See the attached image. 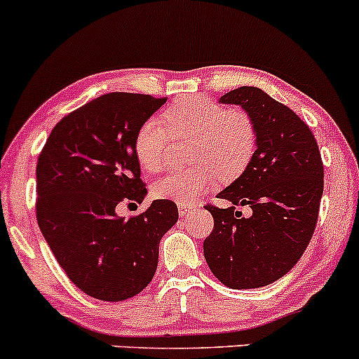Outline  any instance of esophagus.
<instances>
[{"instance_id": "34e87169", "label": "esophagus", "mask_w": 359, "mask_h": 359, "mask_svg": "<svg viewBox=\"0 0 359 359\" xmlns=\"http://www.w3.org/2000/svg\"><path fill=\"white\" fill-rule=\"evenodd\" d=\"M193 210H195V207H191V205H180L178 207L180 217H188Z\"/></svg>"}]
</instances>
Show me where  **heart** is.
Masks as SVG:
<instances>
[{
    "label": "heart",
    "instance_id": "b5f03b06",
    "mask_svg": "<svg viewBox=\"0 0 359 359\" xmlns=\"http://www.w3.org/2000/svg\"><path fill=\"white\" fill-rule=\"evenodd\" d=\"M169 134L195 135L191 159L203 163L195 169L171 171L152 183L156 198L171 200L178 205L193 203L201 191L215 183L217 172L224 181L243 175L257 147L256 120L245 108H227L207 96H188L166 108L163 120L151 116L139 127L134 154L140 168L151 172L163 168Z\"/></svg>",
    "mask_w": 359,
    "mask_h": 359
}]
</instances>
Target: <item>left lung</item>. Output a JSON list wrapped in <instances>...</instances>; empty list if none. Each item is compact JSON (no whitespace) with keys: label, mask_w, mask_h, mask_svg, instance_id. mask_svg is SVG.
Listing matches in <instances>:
<instances>
[{"label":"left lung","mask_w":359,"mask_h":359,"mask_svg":"<svg viewBox=\"0 0 359 359\" xmlns=\"http://www.w3.org/2000/svg\"><path fill=\"white\" fill-rule=\"evenodd\" d=\"M256 120L257 149L245 171L219 193L231 207L207 203L213 231L203 243L212 273L233 290L266 287L297 264L316 231L324 164L307 123L263 90L241 86L220 98ZM237 206H249L243 217Z\"/></svg>","instance_id":"8db88e82"}]
</instances>
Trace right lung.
<instances>
[{"mask_svg":"<svg viewBox=\"0 0 359 359\" xmlns=\"http://www.w3.org/2000/svg\"><path fill=\"white\" fill-rule=\"evenodd\" d=\"M168 98L108 93L64 116L37 163L35 213L60 268L93 299L122 302L158 268L159 241L178 220L171 200L126 219L116 205L146 198L134 154L139 127Z\"/></svg>","mask_w":359,"mask_h":359,"instance_id":"1","label":"right lung"}]
</instances>
